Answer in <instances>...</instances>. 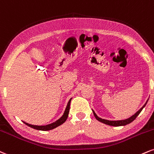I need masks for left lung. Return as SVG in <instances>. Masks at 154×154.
Segmentation results:
<instances>
[{
    "label": "left lung",
    "mask_w": 154,
    "mask_h": 154,
    "mask_svg": "<svg viewBox=\"0 0 154 154\" xmlns=\"http://www.w3.org/2000/svg\"><path fill=\"white\" fill-rule=\"evenodd\" d=\"M148 102V101H147ZM147 102H146V103H147ZM146 103L145 104H144L143 106L140 109L139 111L137 112L134 115H133L131 117H130V118L127 119V120H118V121H109V120H104V119H102L100 118V117H99L98 116H97V115H96V113L94 112H94V117H96V119H97V120H99V122H103V123L106 124V125H111V126H116V127H117V126H122V125H126L131 123V122H133V120H135V118H136L137 117H138V115H139V114L140 113V112L142 111V109H143L144 106H146Z\"/></svg>",
    "instance_id": "1"
}]
</instances>
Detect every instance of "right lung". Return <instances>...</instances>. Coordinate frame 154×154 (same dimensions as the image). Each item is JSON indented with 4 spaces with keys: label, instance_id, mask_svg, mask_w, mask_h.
Wrapping results in <instances>:
<instances>
[{
    "label": "right lung",
    "instance_id": "right-lung-1",
    "mask_svg": "<svg viewBox=\"0 0 154 154\" xmlns=\"http://www.w3.org/2000/svg\"><path fill=\"white\" fill-rule=\"evenodd\" d=\"M70 101H71V99H70L69 100V102H68V105H67V106H66V110H65V112H64V114H63V116L61 117L59 119V120H57V121H55V122H53V123L48 125H45H45H43V126L33 125L28 124V123H26V122H23V123L26 124L27 126H29V127L34 128V129L39 130V131H50V130H52V129H54V128L58 127L59 125H60L64 123V122H66V120H67V118H68V113H69V110H70Z\"/></svg>",
    "mask_w": 154,
    "mask_h": 154
}]
</instances>
